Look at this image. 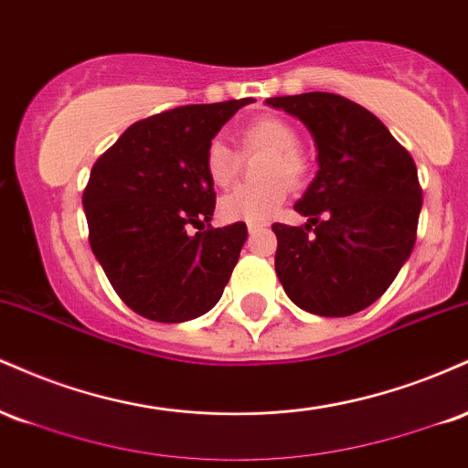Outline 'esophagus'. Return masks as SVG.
Instances as JSON below:
<instances>
[{"instance_id": "obj_1", "label": "esophagus", "mask_w": 468, "mask_h": 468, "mask_svg": "<svg viewBox=\"0 0 468 468\" xmlns=\"http://www.w3.org/2000/svg\"><path fill=\"white\" fill-rule=\"evenodd\" d=\"M266 227V224H260V222H250L249 224V233L252 235V233H257V230H261V229H264Z\"/></svg>"}]
</instances>
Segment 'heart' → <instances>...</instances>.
Listing matches in <instances>:
<instances>
[{"mask_svg":"<svg viewBox=\"0 0 468 468\" xmlns=\"http://www.w3.org/2000/svg\"><path fill=\"white\" fill-rule=\"evenodd\" d=\"M241 154H266L261 163V178L255 186H238L219 200V213L230 222H266L282 208L288 196V183L302 185L308 176V160L299 152V132L282 116H260L239 130ZM208 180L216 186H230L238 178L241 155L213 138L204 154Z\"/></svg>","mask_w":468,"mask_h":468,"instance_id":"1","label":"heart"}]
</instances>
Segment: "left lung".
Instances as JSON below:
<instances>
[{
    "label": "left lung",
    "mask_w": 468,
    "mask_h": 468,
    "mask_svg": "<svg viewBox=\"0 0 468 468\" xmlns=\"http://www.w3.org/2000/svg\"><path fill=\"white\" fill-rule=\"evenodd\" d=\"M266 103L308 127L319 163L294 204L305 227L272 224L279 282L305 313H361L391 286L416 244V163L372 112L346 96L308 92Z\"/></svg>",
    "instance_id": "1"
}]
</instances>
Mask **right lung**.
<instances>
[{"label": "right lung", "instance_id": "obj_1", "mask_svg": "<svg viewBox=\"0 0 468 468\" xmlns=\"http://www.w3.org/2000/svg\"><path fill=\"white\" fill-rule=\"evenodd\" d=\"M249 103L185 105L143 118L92 166L83 191L90 246L118 297L144 319L182 324L222 297L249 230L244 222L208 224L216 191L204 154Z\"/></svg>", "mask_w": 468, "mask_h": 468}]
</instances>
